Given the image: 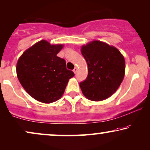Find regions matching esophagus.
<instances>
[{
    "label": "esophagus",
    "mask_w": 150,
    "mask_h": 150,
    "mask_svg": "<svg viewBox=\"0 0 150 150\" xmlns=\"http://www.w3.org/2000/svg\"><path fill=\"white\" fill-rule=\"evenodd\" d=\"M77 71H78V68H77L76 67H74V69H73V71H74V73L76 74V73L77 72Z\"/></svg>",
    "instance_id": "esophagus-1"
}]
</instances>
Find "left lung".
Wrapping results in <instances>:
<instances>
[{
	"label": "left lung",
	"instance_id": "obj_1",
	"mask_svg": "<svg viewBox=\"0 0 150 150\" xmlns=\"http://www.w3.org/2000/svg\"><path fill=\"white\" fill-rule=\"evenodd\" d=\"M81 53L88 66V75L80 83L87 99L101 101L112 96L124 79L125 60L116 48L100 41L83 46Z\"/></svg>",
	"mask_w": 150,
	"mask_h": 150
}]
</instances>
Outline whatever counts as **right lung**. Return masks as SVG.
<instances>
[{
    "label": "right lung",
    "instance_id": "obj_1",
    "mask_svg": "<svg viewBox=\"0 0 150 150\" xmlns=\"http://www.w3.org/2000/svg\"><path fill=\"white\" fill-rule=\"evenodd\" d=\"M62 48L63 45L42 40L26 50L18 61L20 83L38 101L51 103L60 99L69 79L74 76L66 68L65 59L57 56Z\"/></svg>",
    "mask_w": 150,
    "mask_h": 150
}]
</instances>
